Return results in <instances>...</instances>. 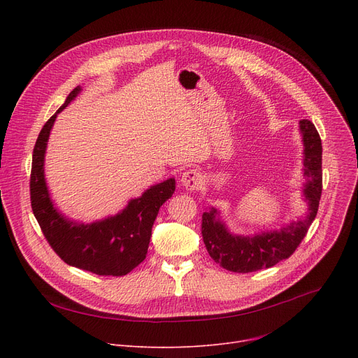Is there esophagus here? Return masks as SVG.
<instances>
[{
	"instance_id": "esophagus-1",
	"label": "esophagus",
	"mask_w": 358,
	"mask_h": 358,
	"mask_svg": "<svg viewBox=\"0 0 358 358\" xmlns=\"http://www.w3.org/2000/svg\"><path fill=\"white\" fill-rule=\"evenodd\" d=\"M181 182L182 185L185 187L187 190H197L199 187L201 185L203 182V176L200 171H197V169H189V171H185L181 177Z\"/></svg>"
}]
</instances>
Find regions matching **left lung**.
Returning a JSON list of instances; mask_svg holds the SVG:
<instances>
[{"instance_id": "left-lung-1", "label": "left lung", "mask_w": 358, "mask_h": 358, "mask_svg": "<svg viewBox=\"0 0 358 358\" xmlns=\"http://www.w3.org/2000/svg\"><path fill=\"white\" fill-rule=\"evenodd\" d=\"M300 130L305 142V176L308 177L305 197L309 201V212L305 219L290 223L280 232H267L254 238L234 236L215 219L212 209L201 216L203 242L212 259L220 267L234 273H252L270 268L277 262L289 258L306 236L316 217L319 200L322 194V142L315 124L303 119Z\"/></svg>"}]
</instances>
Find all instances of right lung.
<instances>
[{"instance_id": "1", "label": "right lung", "mask_w": 358, "mask_h": 358, "mask_svg": "<svg viewBox=\"0 0 358 358\" xmlns=\"http://www.w3.org/2000/svg\"><path fill=\"white\" fill-rule=\"evenodd\" d=\"M80 92L73 88L64 106L45 123L33 149L30 173V203L34 217L52 250L66 264L97 275L120 277L146 258L152 224L161 206L173 196L176 180L169 178L130 200L127 208L113 217L91 224H80L61 216L49 199L43 176L46 142L56 115Z\"/></svg>"}]
</instances>
